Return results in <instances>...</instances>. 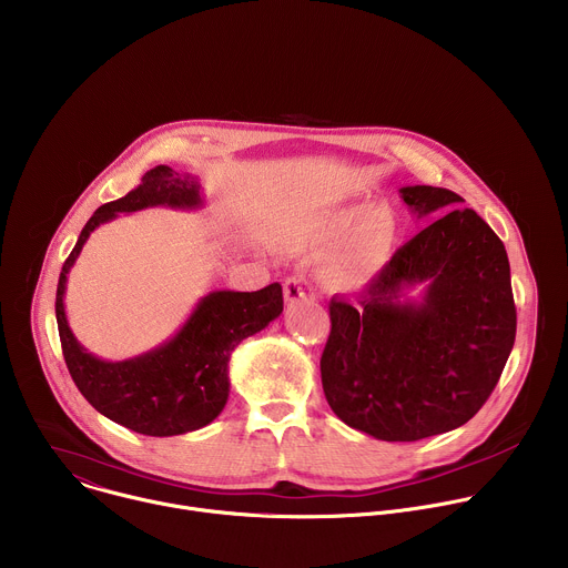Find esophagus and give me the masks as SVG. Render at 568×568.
<instances>
[{"label": "esophagus", "mask_w": 568, "mask_h": 568, "mask_svg": "<svg viewBox=\"0 0 568 568\" xmlns=\"http://www.w3.org/2000/svg\"><path fill=\"white\" fill-rule=\"evenodd\" d=\"M283 292H285V303H287V305H294V303H298V301L305 298V290H303V285H301L298 278H287V281L283 283Z\"/></svg>", "instance_id": "34e87169"}]
</instances>
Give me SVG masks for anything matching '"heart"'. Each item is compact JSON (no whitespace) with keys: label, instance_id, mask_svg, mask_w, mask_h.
Returning a JSON list of instances; mask_svg holds the SVG:
<instances>
[{"label":"heart","instance_id":"1","mask_svg":"<svg viewBox=\"0 0 568 568\" xmlns=\"http://www.w3.org/2000/svg\"><path fill=\"white\" fill-rule=\"evenodd\" d=\"M399 217L388 204L348 202L321 213L305 233V247L331 254L316 281L331 294H359L390 265L399 242Z\"/></svg>","mask_w":568,"mask_h":568}]
</instances>
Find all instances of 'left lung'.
I'll list each match as a JSON object with an SVG mask.
<instances>
[{"label":"left lung","mask_w":568,"mask_h":568,"mask_svg":"<svg viewBox=\"0 0 568 568\" xmlns=\"http://www.w3.org/2000/svg\"><path fill=\"white\" fill-rule=\"evenodd\" d=\"M418 215H440L399 247L357 303L333 296L321 384L348 427L412 443L465 425L510 357L517 310L504 242L463 197L404 186ZM426 283L420 302L403 290Z\"/></svg>","instance_id":"8db88e82"}]
</instances>
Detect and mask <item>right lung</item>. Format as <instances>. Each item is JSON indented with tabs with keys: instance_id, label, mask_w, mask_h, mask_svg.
I'll list each match as a JSON object with an SVG mask.
<instances>
[{
	"instance_id": "1",
	"label": "right lung",
	"mask_w": 568,
	"mask_h": 568,
	"mask_svg": "<svg viewBox=\"0 0 568 568\" xmlns=\"http://www.w3.org/2000/svg\"><path fill=\"white\" fill-rule=\"evenodd\" d=\"M148 206L197 209L202 206L200 184L193 175L154 166L125 197L99 206L62 265L55 318L71 379L92 407L136 434L164 438L202 429L220 416L229 399L231 353L283 312V287L272 283L258 292H211L200 298L173 339L139 357L108 362L88 353L67 323V274L94 229L119 213Z\"/></svg>"
}]
</instances>
